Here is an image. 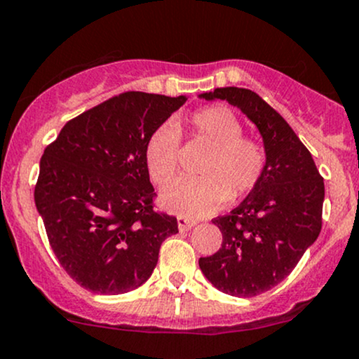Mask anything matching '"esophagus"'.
Here are the masks:
<instances>
[{
    "instance_id": "esophagus-1",
    "label": "esophagus",
    "mask_w": 359,
    "mask_h": 359,
    "mask_svg": "<svg viewBox=\"0 0 359 359\" xmlns=\"http://www.w3.org/2000/svg\"><path fill=\"white\" fill-rule=\"evenodd\" d=\"M177 224H179L180 231H187L194 226L196 222L194 219H189V218H184V216H179V218H177Z\"/></svg>"
}]
</instances>
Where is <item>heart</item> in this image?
<instances>
[{
  "mask_svg": "<svg viewBox=\"0 0 359 359\" xmlns=\"http://www.w3.org/2000/svg\"><path fill=\"white\" fill-rule=\"evenodd\" d=\"M191 126L212 147L198 167L201 177H180L161 191V204L186 216H204L228 201L250 194L267 168V151L259 137L243 135V124L233 110L211 105L196 110ZM179 121L158 126L144 143V163L155 184H167L179 168Z\"/></svg>",
  "mask_w": 359,
  "mask_h": 359,
  "instance_id": "obj_1",
  "label": "heart"
}]
</instances>
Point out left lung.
<instances>
[{
  "mask_svg": "<svg viewBox=\"0 0 359 359\" xmlns=\"http://www.w3.org/2000/svg\"><path fill=\"white\" fill-rule=\"evenodd\" d=\"M226 100L257 126L267 151L261 184L230 215L212 223L223 242L199 267L215 288L250 298L274 288L294 269L322 228L324 179L290 124L255 92L237 86L201 93Z\"/></svg>",
  "mask_w": 359,
  "mask_h": 359,
  "instance_id": "8db88e82",
  "label": "left lung"
}]
</instances>
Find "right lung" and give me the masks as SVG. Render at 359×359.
Returning <instances> with one entry per match:
<instances>
[{"instance_id":"1","label":"right lung","mask_w":359,"mask_h":359,"mask_svg":"<svg viewBox=\"0 0 359 359\" xmlns=\"http://www.w3.org/2000/svg\"><path fill=\"white\" fill-rule=\"evenodd\" d=\"M187 98L126 92L66 122L44 149L35 206L62 269L85 290L140 288L177 218L153 210L144 143Z\"/></svg>"}]
</instances>
